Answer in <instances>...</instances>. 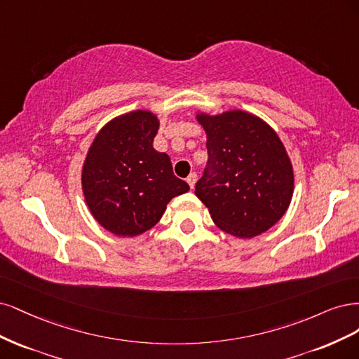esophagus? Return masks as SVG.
<instances>
[{
	"label": "esophagus",
	"instance_id": "34e87169",
	"mask_svg": "<svg viewBox=\"0 0 359 359\" xmlns=\"http://www.w3.org/2000/svg\"><path fill=\"white\" fill-rule=\"evenodd\" d=\"M196 179H198V176L195 175V172H191V175L188 176V179H187V182H188V184L191 187V189H194V187H195V183H196Z\"/></svg>",
	"mask_w": 359,
	"mask_h": 359
}]
</instances>
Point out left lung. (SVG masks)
<instances>
[{"label":"left lung","instance_id":"8db88e82","mask_svg":"<svg viewBox=\"0 0 359 359\" xmlns=\"http://www.w3.org/2000/svg\"><path fill=\"white\" fill-rule=\"evenodd\" d=\"M195 119L207 135L209 168L195 195L217 228L238 238L269 231L294 195V168L277 133L257 114L226 110Z\"/></svg>","mask_w":359,"mask_h":359}]
</instances>
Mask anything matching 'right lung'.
Masks as SVG:
<instances>
[{
    "instance_id": "add662e5",
    "label": "right lung",
    "mask_w": 359,
    "mask_h": 359,
    "mask_svg": "<svg viewBox=\"0 0 359 359\" xmlns=\"http://www.w3.org/2000/svg\"><path fill=\"white\" fill-rule=\"evenodd\" d=\"M159 119L134 110L109 121L89 146L82 165L85 203L95 221L118 237H135L154 228L167 204L189 191L172 175L167 154L152 143Z\"/></svg>"
}]
</instances>
